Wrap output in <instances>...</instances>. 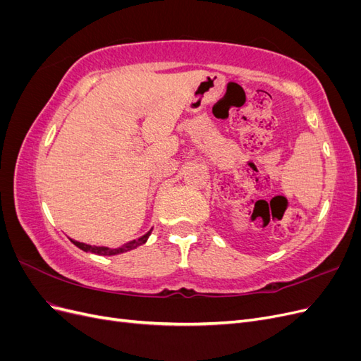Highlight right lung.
I'll return each mask as SVG.
<instances>
[{"label": "right lung", "mask_w": 361, "mask_h": 361, "mask_svg": "<svg viewBox=\"0 0 361 361\" xmlns=\"http://www.w3.org/2000/svg\"><path fill=\"white\" fill-rule=\"evenodd\" d=\"M152 232V231H150ZM150 232H147L146 235H143L141 238H138L137 241H130L122 247H117V248H108V247H92V245H87L84 243H78V241H73V239H71V241L81 248L82 251H90V253H94V255H99V256H114V255H118V253H125V251H129L133 250L141 244H145L147 241V238L150 235Z\"/></svg>", "instance_id": "add662e5"}]
</instances>
